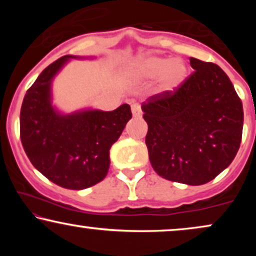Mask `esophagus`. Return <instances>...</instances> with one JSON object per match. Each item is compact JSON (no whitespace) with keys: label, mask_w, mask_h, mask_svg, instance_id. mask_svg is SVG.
I'll list each match as a JSON object with an SVG mask.
<instances>
[{"label":"esophagus","mask_w":256,"mask_h":256,"mask_svg":"<svg viewBox=\"0 0 256 256\" xmlns=\"http://www.w3.org/2000/svg\"><path fill=\"white\" fill-rule=\"evenodd\" d=\"M131 110H132V114H134V116H140V114H142V110H140V106L138 104H134L131 106Z\"/></svg>","instance_id":"1"}]
</instances>
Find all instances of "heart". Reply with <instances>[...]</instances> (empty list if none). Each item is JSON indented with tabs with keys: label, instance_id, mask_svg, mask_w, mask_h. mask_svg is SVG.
<instances>
[{
	"label": "heart",
	"instance_id": "obj_1",
	"mask_svg": "<svg viewBox=\"0 0 256 256\" xmlns=\"http://www.w3.org/2000/svg\"><path fill=\"white\" fill-rule=\"evenodd\" d=\"M128 73L137 80H149L158 77L156 91L160 95L177 92L186 82L189 67L180 58L144 55L134 58L128 64Z\"/></svg>",
	"mask_w": 256,
	"mask_h": 256
}]
</instances>
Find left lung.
Here are the masks:
<instances>
[{
	"label": "left lung",
	"mask_w": 256,
	"mask_h": 256,
	"mask_svg": "<svg viewBox=\"0 0 256 256\" xmlns=\"http://www.w3.org/2000/svg\"><path fill=\"white\" fill-rule=\"evenodd\" d=\"M195 72L172 95L142 104L149 160L160 177L188 185L214 179L240 149L243 106L218 64L190 58Z\"/></svg>",
	"instance_id": "left-lung-1"
}]
</instances>
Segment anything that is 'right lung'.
Returning a JSON list of instances; mask_svg holds the SVG:
<instances>
[{
  "instance_id": "add662e5",
  "label": "right lung",
  "mask_w": 256,
  "mask_h": 256,
  "mask_svg": "<svg viewBox=\"0 0 256 256\" xmlns=\"http://www.w3.org/2000/svg\"><path fill=\"white\" fill-rule=\"evenodd\" d=\"M71 58L49 64L26 91L20 110V138L31 164L52 183L83 190L104 180L110 149L132 118L128 104L104 112L83 108L62 113L52 104V80ZM96 58V56H88Z\"/></svg>"
}]
</instances>
